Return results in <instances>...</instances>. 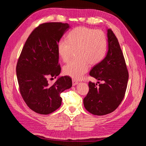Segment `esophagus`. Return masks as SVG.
<instances>
[{
    "instance_id": "34e87169",
    "label": "esophagus",
    "mask_w": 146,
    "mask_h": 146,
    "mask_svg": "<svg viewBox=\"0 0 146 146\" xmlns=\"http://www.w3.org/2000/svg\"><path fill=\"white\" fill-rule=\"evenodd\" d=\"M78 83V82L77 81H76V80H74V79H73V80H72V85L73 86L77 85Z\"/></svg>"
}]
</instances>
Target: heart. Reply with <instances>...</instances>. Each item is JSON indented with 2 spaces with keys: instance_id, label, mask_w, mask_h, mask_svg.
Masks as SVG:
<instances>
[{
  "instance_id": "obj_1",
  "label": "heart",
  "mask_w": 146,
  "mask_h": 146,
  "mask_svg": "<svg viewBox=\"0 0 146 146\" xmlns=\"http://www.w3.org/2000/svg\"><path fill=\"white\" fill-rule=\"evenodd\" d=\"M107 48V37L102 31L78 27L68 33V39H60L57 45V54L61 60L67 62L74 51H77L78 58L64 66L63 72L66 76L78 80L87 72L89 63L97 64L104 60Z\"/></svg>"
}]
</instances>
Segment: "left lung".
Returning <instances> with one entry per match:
<instances>
[{"instance_id":"1","label":"left lung","mask_w":146,"mask_h":146,"mask_svg":"<svg viewBox=\"0 0 146 146\" xmlns=\"http://www.w3.org/2000/svg\"><path fill=\"white\" fill-rule=\"evenodd\" d=\"M108 52L104 59L96 64L90 75L102 82L89 83V92L83 99L84 107L94 115L102 116L114 111L124 98L129 73L117 38L107 29Z\"/></svg>"}]
</instances>
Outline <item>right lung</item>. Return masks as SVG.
Here are the masks:
<instances>
[{
	"mask_svg": "<svg viewBox=\"0 0 146 146\" xmlns=\"http://www.w3.org/2000/svg\"><path fill=\"white\" fill-rule=\"evenodd\" d=\"M70 29L68 23H48L39 25L30 35L17 61L16 75L22 97L35 112L48 114L61 105L60 94L72 87L68 76L58 77L54 85L48 78L61 72L57 45Z\"/></svg>",
	"mask_w": 146,
	"mask_h": 146,
	"instance_id": "right-lung-1",
	"label": "right lung"
}]
</instances>
